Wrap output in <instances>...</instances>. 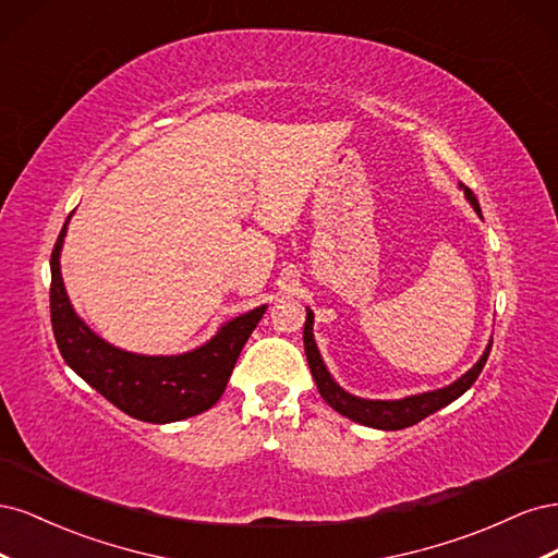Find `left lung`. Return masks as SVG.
I'll list each match as a JSON object with an SVG mask.
<instances>
[{
    "instance_id": "8db88e82",
    "label": "left lung",
    "mask_w": 558,
    "mask_h": 558,
    "mask_svg": "<svg viewBox=\"0 0 558 558\" xmlns=\"http://www.w3.org/2000/svg\"><path fill=\"white\" fill-rule=\"evenodd\" d=\"M461 189H463L468 202L472 205V209H475L482 216V209H480V202H477L475 193H472L468 185H463V183H461ZM312 330H314V312L307 307V320H305V330H302V340H305L307 363H310L312 377L316 381L320 398H324L330 404V408L335 412H340L342 416L356 421V424H361V426L379 428V430L410 428V426L418 424L421 418L430 416L433 412L447 408V404L453 402L456 398H461L468 391V388L475 384V379L480 377L482 367L488 359V353H492V344H494V340H488L480 361L472 365L465 375H461L459 379L451 381L449 386L435 388V391H426V393L400 398V400H369V398L351 396L349 391H344V388L332 379L324 359H320V351L316 347Z\"/></svg>"
}]
</instances>
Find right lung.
Segmentation results:
<instances>
[{"mask_svg":"<svg viewBox=\"0 0 558 558\" xmlns=\"http://www.w3.org/2000/svg\"><path fill=\"white\" fill-rule=\"evenodd\" d=\"M70 218L50 256V324L64 363L118 410L148 424H172L214 408L267 305L234 316L209 342L177 356L118 349L86 326L64 291L60 251Z\"/></svg>","mask_w":558,"mask_h":558,"instance_id":"add662e5","label":"right lung"}]
</instances>
